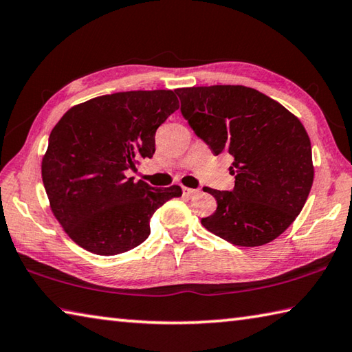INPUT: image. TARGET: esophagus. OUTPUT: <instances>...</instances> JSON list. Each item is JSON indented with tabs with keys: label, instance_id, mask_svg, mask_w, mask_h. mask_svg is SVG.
Masks as SVG:
<instances>
[{
	"label": "esophagus",
	"instance_id": "34e87169",
	"mask_svg": "<svg viewBox=\"0 0 352 352\" xmlns=\"http://www.w3.org/2000/svg\"><path fill=\"white\" fill-rule=\"evenodd\" d=\"M182 193H184L185 197H195L196 195H199V190H197V188H187V187H184V188H182Z\"/></svg>",
	"mask_w": 352,
	"mask_h": 352
}]
</instances>
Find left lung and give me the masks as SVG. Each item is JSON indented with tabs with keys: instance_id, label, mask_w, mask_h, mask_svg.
<instances>
[{
	"instance_id": "8db88e82",
	"label": "left lung",
	"mask_w": 352,
	"mask_h": 352,
	"mask_svg": "<svg viewBox=\"0 0 352 352\" xmlns=\"http://www.w3.org/2000/svg\"><path fill=\"white\" fill-rule=\"evenodd\" d=\"M182 116L217 156H233L234 188H205L217 201L202 225L239 247H258L287 230L313 187L307 130L274 99L243 85L177 89Z\"/></svg>"
}]
</instances>
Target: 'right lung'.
I'll return each mask as SVG.
<instances>
[{"label":"right lung","instance_id":"add662e5","mask_svg":"<svg viewBox=\"0 0 352 352\" xmlns=\"http://www.w3.org/2000/svg\"><path fill=\"white\" fill-rule=\"evenodd\" d=\"M179 109L171 90L119 91L72 107L52 130L43 157L50 208L79 247L115 256L141 245L155 211L182 196L127 177L153 157L155 135Z\"/></svg>","mask_w":352,"mask_h":352}]
</instances>
